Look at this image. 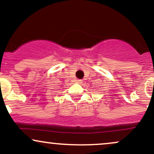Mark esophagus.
I'll list each match as a JSON object with an SVG mask.
<instances>
[{"mask_svg":"<svg viewBox=\"0 0 154 154\" xmlns=\"http://www.w3.org/2000/svg\"><path fill=\"white\" fill-rule=\"evenodd\" d=\"M77 83L82 82V80H81V79H77Z\"/></svg>","mask_w":154,"mask_h":154,"instance_id":"obj_1","label":"esophagus"}]
</instances>
